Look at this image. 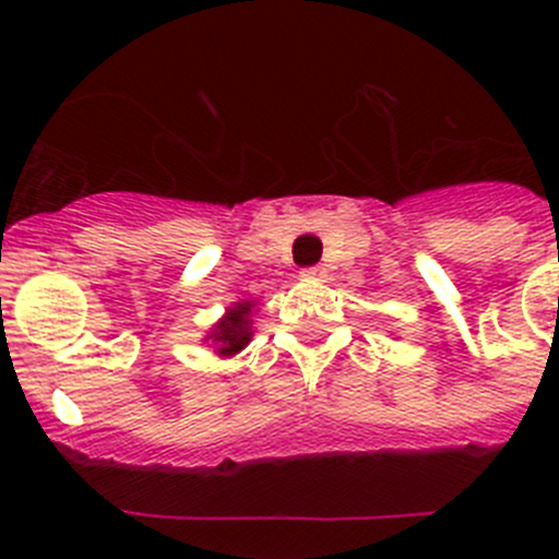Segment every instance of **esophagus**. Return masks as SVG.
<instances>
[{"instance_id": "34e87169", "label": "esophagus", "mask_w": 559, "mask_h": 559, "mask_svg": "<svg viewBox=\"0 0 559 559\" xmlns=\"http://www.w3.org/2000/svg\"><path fill=\"white\" fill-rule=\"evenodd\" d=\"M302 278H308V281H324V278H326V267H321V264H313V267H306V270H302Z\"/></svg>"}]
</instances>
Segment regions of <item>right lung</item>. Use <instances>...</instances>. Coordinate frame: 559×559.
Instances as JSON below:
<instances>
[{
    "instance_id": "1",
    "label": "right lung",
    "mask_w": 559,
    "mask_h": 559,
    "mask_svg": "<svg viewBox=\"0 0 559 559\" xmlns=\"http://www.w3.org/2000/svg\"><path fill=\"white\" fill-rule=\"evenodd\" d=\"M253 311H257V302L253 300H240L224 311L222 319L207 330L205 343H211L213 352L218 357L229 359L235 354H240L251 343L253 337Z\"/></svg>"
}]
</instances>
